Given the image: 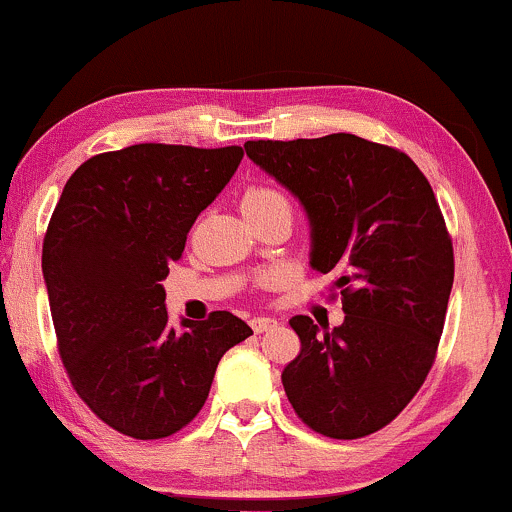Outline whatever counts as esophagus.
Returning a JSON list of instances; mask_svg holds the SVG:
<instances>
[{
	"instance_id": "obj_1",
	"label": "esophagus",
	"mask_w": 512,
	"mask_h": 512,
	"mask_svg": "<svg viewBox=\"0 0 512 512\" xmlns=\"http://www.w3.org/2000/svg\"><path fill=\"white\" fill-rule=\"evenodd\" d=\"M250 325H252V330H255V333H269V330L277 328V320L265 318V316H257V318L250 320Z\"/></svg>"
}]
</instances>
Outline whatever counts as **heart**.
I'll return each mask as SVG.
<instances>
[{"label":"heart","instance_id":"1","mask_svg":"<svg viewBox=\"0 0 512 512\" xmlns=\"http://www.w3.org/2000/svg\"><path fill=\"white\" fill-rule=\"evenodd\" d=\"M247 204H289V199L279 192V189L272 187H255L245 194L243 206Z\"/></svg>","mask_w":512,"mask_h":512}]
</instances>
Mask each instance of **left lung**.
Instances as JSON below:
<instances>
[{"label": "left lung", "instance_id": "left-lung-1", "mask_svg": "<svg viewBox=\"0 0 512 512\" xmlns=\"http://www.w3.org/2000/svg\"><path fill=\"white\" fill-rule=\"evenodd\" d=\"M245 153L311 218V267L335 274L345 323L289 320L301 340L282 384L313 432L357 440L386 428L423 386L445 328L454 250L418 165L352 133L247 140Z\"/></svg>", "mask_w": 512, "mask_h": 512}]
</instances>
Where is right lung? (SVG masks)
I'll use <instances>...</instances> for the list:
<instances>
[{
	"label": "right lung",
	"instance_id": "1",
	"mask_svg": "<svg viewBox=\"0 0 512 512\" xmlns=\"http://www.w3.org/2000/svg\"><path fill=\"white\" fill-rule=\"evenodd\" d=\"M243 155L240 145L165 143L94 155L50 216L43 277L60 359L89 411L121 435L160 440L187 428L221 357L252 335L228 311L174 330L160 284Z\"/></svg>",
	"mask_w": 512,
	"mask_h": 512
}]
</instances>
